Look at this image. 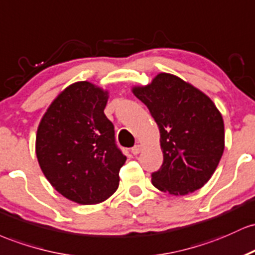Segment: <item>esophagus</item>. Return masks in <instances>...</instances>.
Returning a JSON list of instances; mask_svg holds the SVG:
<instances>
[{"instance_id": "obj_1", "label": "esophagus", "mask_w": 255, "mask_h": 255, "mask_svg": "<svg viewBox=\"0 0 255 255\" xmlns=\"http://www.w3.org/2000/svg\"><path fill=\"white\" fill-rule=\"evenodd\" d=\"M141 149H142V147L139 144H136L135 147H132L131 148V153L133 154V155H137V154H139L141 153Z\"/></svg>"}]
</instances>
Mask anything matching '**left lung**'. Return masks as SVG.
Wrapping results in <instances>:
<instances>
[{
  "mask_svg": "<svg viewBox=\"0 0 255 255\" xmlns=\"http://www.w3.org/2000/svg\"><path fill=\"white\" fill-rule=\"evenodd\" d=\"M132 91L159 127L164 161L151 173L154 187L172 195L204 187L224 151V122L212 100L168 73Z\"/></svg>",
  "mask_w": 255,
  "mask_h": 255,
  "instance_id": "left-lung-1",
  "label": "left lung"
}]
</instances>
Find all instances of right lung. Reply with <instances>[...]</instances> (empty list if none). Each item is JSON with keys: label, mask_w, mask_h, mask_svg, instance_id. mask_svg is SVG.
Wrapping results in <instances>:
<instances>
[{"label": "right lung", "mask_w": 255, "mask_h": 255, "mask_svg": "<svg viewBox=\"0 0 255 255\" xmlns=\"http://www.w3.org/2000/svg\"><path fill=\"white\" fill-rule=\"evenodd\" d=\"M107 91L89 82L70 85L39 123L36 154L42 172L61 195L81 205L100 204L118 189L127 156L105 116Z\"/></svg>", "instance_id": "right-lung-1"}]
</instances>
